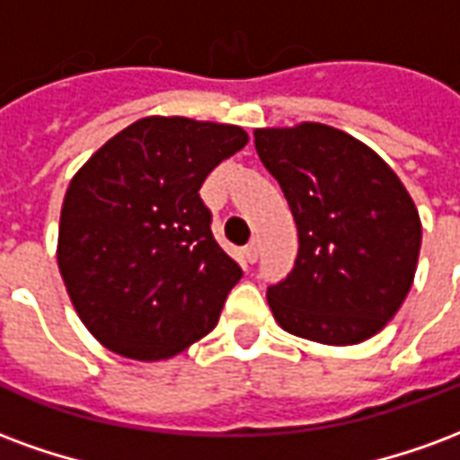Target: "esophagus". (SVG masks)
<instances>
[{
	"instance_id": "esophagus-1",
	"label": "esophagus",
	"mask_w": 460,
	"mask_h": 460,
	"mask_svg": "<svg viewBox=\"0 0 460 460\" xmlns=\"http://www.w3.org/2000/svg\"><path fill=\"white\" fill-rule=\"evenodd\" d=\"M243 256H246V261H249V263H253V261L259 259V241H251L249 246L243 249Z\"/></svg>"
}]
</instances>
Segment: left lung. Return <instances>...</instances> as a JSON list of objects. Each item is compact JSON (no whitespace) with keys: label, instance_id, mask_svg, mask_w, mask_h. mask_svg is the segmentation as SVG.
<instances>
[{"label":"left lung","instance_id":"8db88e82","mask_svg":"<svg viewBox=\"0 0 460 460\" xmlns=\"http://www.w3.org/2000/svg\"><path fill=\"white\" fill-rule=\"evenodd\" d=\"M253 142L298 226V259L270 286L280 328L320 345L365 342L411 290L421 219L372 147L323 122L259 128Z\"/></svg>","mask_w":460,"mask_h":460}]
</instances>
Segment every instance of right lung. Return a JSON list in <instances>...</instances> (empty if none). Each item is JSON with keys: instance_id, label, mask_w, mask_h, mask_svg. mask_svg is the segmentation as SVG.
Here are the masks:
<instances>
[{"instance_id": "1", "label": "right lung", "mask_w": 460, "mask_h": 460, "mask_svg": "<svg viewBox=\"0 0 460 460\" xmlns=\"http://www.w3.org/2000/svg\"><path fill=\"white\" fill-rule=\"evenodd\" d=\"M246 142L239 125L150 115L74 174L56 259L78 318L111 352L170 359L214 330L241 269L199 190Z\"/></svg>"}]
</instances>
